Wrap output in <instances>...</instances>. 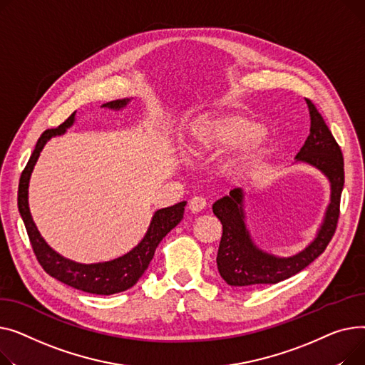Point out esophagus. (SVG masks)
<instances>
[{
    "label": "esophagus",
    "instance_id": "esophagus-1",
    "mask_svg": "<svg viewBox=\"0 0 365 365\" xmlns=\"http://www.w3.org/2000/svg\"><path fill=\"white\" fill-rule=\"evenodd\" d=\"M206 207V200L203 197H199V196H195L190 202H188V209L191 212H200Z\"/></svg>",
    "mask_w": 365,
    "mask_h": 365
}]
</instances>
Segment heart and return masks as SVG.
Returning <instances> with one entry per match:
<instances>
[{"label": "heart", "instance_id": "heart-1", "mask_svg": "<svg viewBox=\"0 0 365 365\" xmlns=\"http://www.w3.org/2000/svg\"><path fill=\"white\" fill-rule=\"evenodd\" d=\"M185 144L195 156L213 155L235 147L224 162V169L230 174L246 173L261 163L272 150L261 123L239 113L197 116L188 128Z\"/></svg>", "mask_w": 365, "mask_h": 365}]
</instances>
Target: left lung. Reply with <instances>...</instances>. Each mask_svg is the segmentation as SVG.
<instances>
[{
    "mask_svg": "<svg viewBox=\"0 0 365 365\" xmlns=\"http://www.w3.org/2000/svg\"><path fill=\"white\" fill-rule=\"evenodd\" d=\"M311 130L309 135L296 155L294 163H305L323 174L330 184V202L326 207L323 222L315 237L302 249L290 256H278L262 250L252 239L246 224L243 188H234L228 196L212 205L215 217L222 224V237L217 255V265L221 277L232 287H250L256 284H275L302 271L323 253L331 240L337 218L340 196L344 190L345 173L344 156L334 137L317 107L307 100Z\"/></svg>",
    "mask_w": 365,
    "mask_h": 365,
    "instance_id": "obj_1",
    "label": "left lung"
}]
</instances>
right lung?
Wrapping results in <instances>:
<instances>
[{
  "mask_svg": "<svg viewBox=\"0 0 365 365\" xmlns=\"http://www.w3.org/2000/svg\"><path fill=\"white\" fill-rule=\"evenodd\" d=\"M131 100L133 98L115 100L103 104L101 107H106V109L110 110H122L130 104ZM75 115L76 112H73L61 125L54 128V130H47L39 137L34 153L20 177L17 206L20 217L25 222L36 259L41 264V267L46 269V272L54 277L56 280L73 289L93 294L107 296L125 292L140 280L144 271L148 268L150 261L153 259L158 245L170 230L175 228L181 222L187 202H180L174 206L156 210L141 242L130 252L119 256L116 259L97 264H79L57 253L53 247L48 246L44 237H42L32 220L29 209V181L42 148H44V145L53 137L63 135L69 130L76 120Z\"/></svg>",
  "mask_w": 365,
  "mask_h": 365,
  "instance_id": "obj_1",
  "label": "right lung"
}]
</instances>
